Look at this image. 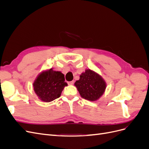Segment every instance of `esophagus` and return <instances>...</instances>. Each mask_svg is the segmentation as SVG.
I'll return each instance as SVG.
<instances>
[{
    "label": "esophagus",
    "instance_id": "1",
    "mask_svg": "<svg viewBox=\"0 0 149 149\" xmlns=\"http://www.w3.org/2000/svg\"><path fill=\"white\" fill-rule=\"evenodd\" d=\"M67 83L68 85H72V84H73V83H74V81H68Z\"/></svg>",
    "mask_w": 149,
    "mask_h": 149
}]
</instances>
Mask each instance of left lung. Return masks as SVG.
<instances>
[{"instance_id":"8db88e82","label":"left lung","mask_w":149,"mask_h":149,"mask_svg":"<svg viewBox=\"0 0 149 149\" xmlns=\"http://www.w3.org/2000/svg\"><path fill=\"white\" fill-rule=\"evenodd\" d=\"M74 83L81 96L85 100L94 101L98 100L104 92L106 85L101 76L90 70L80 75Z\"/></svg>"}]
</instances>
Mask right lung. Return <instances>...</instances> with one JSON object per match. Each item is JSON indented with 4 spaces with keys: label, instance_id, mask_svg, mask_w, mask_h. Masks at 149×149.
Here are the masks:
<instances>
[{
    "label": "right lung",
    "instance_id": "right-lung-1",
    "mask_svg": "<svg viewBox=\"0 0 149 149\" xmlns=\"http://www.w3.org/2000/svg\"><path fill=\"white\" fill-rule=\"evenodd\" d=\"M65 76L61 72L49 71L40 74L33 83L35 93L42 101L50 102L61 96V93L67 83Z\"/></svg>",
    "mask_w": 149,
    "mask_h": 149
}]
</instances>
